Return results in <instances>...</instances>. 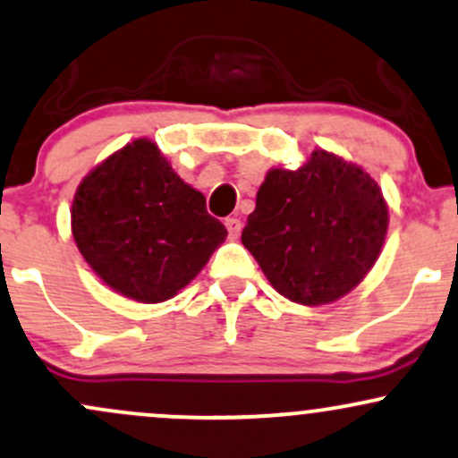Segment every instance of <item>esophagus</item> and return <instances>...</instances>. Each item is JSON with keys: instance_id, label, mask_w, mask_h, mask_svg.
I'll return each mask as SVG.
<instances>
[{"instance_id": "1", "label": "esophagus", "mask_w": 458, "mask_h": 458, "mask_svg": "<svg viewBox=\"0 0 458 458\" xmlns=\"http://www.w3.org/2000/svg\"><path fill=\"white\" fill-rule=\"evenodd\" d=\"M225 228H228L230 239H237L239 234H241V228H243V225H241V219L228 217V219H225Z\"/></svg>"}]
</instances>
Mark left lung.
Returning a JSON list of instances; mask_svg holds the SVG:
<instances>
[{"label":"left lung","mask_w":458,"mask_h":458,"mask_svg":"<svg viewBox=\"0 0 458 458\" xmlns=\"http://www.w3.org/2000/svg\"><path fill=\"white\" fill-rule=\"evenodd\" d=\"M386 228L389 204L368 169L315 148L295 172L269 169L241 241L280 295L321 306L363 283Z\"/></svg>","instance_id":"1"}]
</instances>
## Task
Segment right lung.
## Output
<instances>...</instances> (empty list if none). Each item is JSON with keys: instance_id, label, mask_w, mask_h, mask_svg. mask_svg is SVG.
I'll return each instance as SVG.
<instances>
[{"instance_id": "add662e5", "label": "right lung", "mask_w": 458, "mask_h": 458, "mask_svg": "<svg viewBox=\"0 0 458 458\" xmlns=\"http://www.w3.org/2000/svg\"><path fill=\"white\" fill-rule=\"evenodd\" d=\"M80 254L114 293L140 304L172 300L228 237L154 140L125 143L80 180L72 202Z\"/></svg>"}]
</instances>
